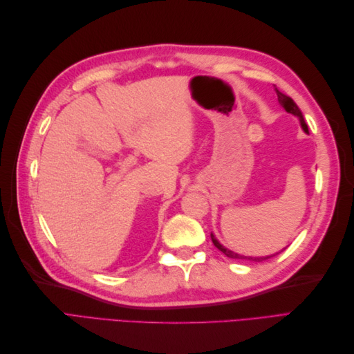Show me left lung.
<instances>
[{"mask_svg":"<svg viewBox=\"0 0 354 354\" xmlns=\"http://www.w3.org/2000/svg\"><path fill=\"white\" fill-rule=\"evenodd\" d=\"M274 90H276V94H277V100H279L282 108H283L288 113L295 115V116L298 118V120H299V124H301L303 130H304L306 133H308V128H307V124H306L304 118H303V113H301V111H299L298 106L295 104V102H294L291 97H289V95L281 93L277 88H274ZM211 239H212V243L216 245L217 248H218L224 255H227L229 259H234V260H250V261L260 263V261H264V260H267V259H270V257H273V255H276V254H279V252H276V254H273V255H267V257H245V255H239V254L233 252V251H230V250H227V248H224V246L216 239V236H214L212 233H211ZM283 250H285V248H283ZM283 250H282V251H283ZM282 251H281V252H282Z\"/></svg>","mask_w":354,"mask_h":354,"instance_id":"1","label":"left lung"}]
</instances>
